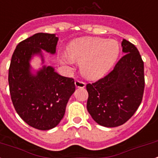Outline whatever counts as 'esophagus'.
Here are the masks:
<instances>
[{"mask_svg":"<svg viewBox=\"0 0 158 158\" xmlns=\"http://www.w3.org/2000/svg\"><path fill=\"white\" fill-rule=\"evenodd\" d=\"M75 85L77 88H84L85 86V83L83 81H81L79 80H76L75 81Z\"/></svg>","mask_w":158,"mask_h":158,"instance_id":"obj_1","label":"esophagus"}]
</instances>
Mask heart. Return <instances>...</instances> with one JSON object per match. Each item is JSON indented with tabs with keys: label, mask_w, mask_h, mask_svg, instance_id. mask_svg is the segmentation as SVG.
Masks as SVG:
<instances>
[{
	"label": "heart",
	"mask_w": 158,
	"mask_h": 158,
	"mask_svg": "<svg viewBox=\"0 0 158 158\" xmlns=\"http://www.w3.org/2000/svg\"><path fill=\"white\" fill-rule=\"evenodd\" d=\"M69 56L63 57L65 64L72 60L79 63L82 75L96 78L105 74L114 64L119 53L115 40L101 38H85L72 43L67 50Z\"/></svg>",
	"instance_id": "obj_1"
}]
</instances>
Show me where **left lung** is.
I'll return each mask as SVG.
<instances>
[{
    "instance_id": "left-lung-1",
    "label": "left lung",
    "mask_w": 158,
    "mask_h": 158,
    "mask_svg": "<svg viewBox=\"0 0 158 158\" xmlns=\"http://www.w3.org/2000/svg\"><path fill=\"white\" fill-rule=\"evenodd\" d=\"M125 53L114 69L86 85L87 110L94 120L107 127L126 123L140 105L144 89V62L134 44L122 41Z\"/></svg>"
}]
</instances>
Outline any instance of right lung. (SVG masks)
Listing matches in <instances>:
<instances>
[{
    "mask_svg": "<svg viewBox=\"0 0 158 158\" xmlns=\"http://www.w3.org/2000/svg\"><path fill=\"white\" fill-rule=\"evenodd\" d=\"M57 42L54 34L37 33L27 38L17 45L9 69L13 105L27 124L39 130L59 124L76 89L73 78L60 76L51 66L44 65L35 74L31 73V57L40 55L44 63L42 50L55 54Z\"/></svg>",
    "mask_w": 158,
    "mask_h": 158,
    "instance_id": "1",
    "label": "right lung"
}]
</instances>
